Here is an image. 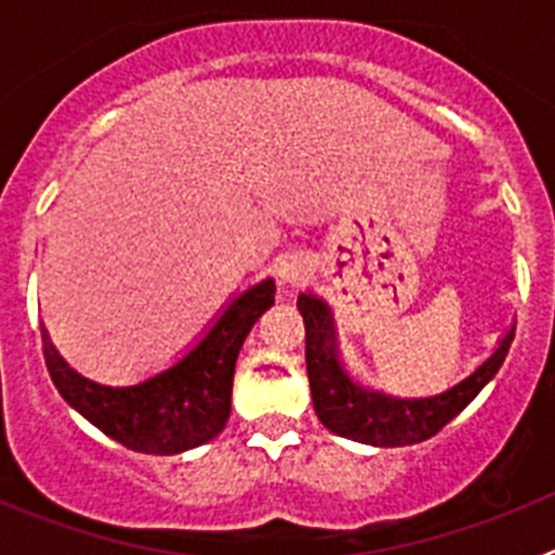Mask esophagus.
Masks as SVG:
<instances>
[{"label": "esophagus", "mask_w": 555, "mask_h": 555, "mask_svg": "<svg viewBox=\"0 0 555 555\" xmlns=\"http://www.w3.org/2000/svg\"><path fill=\"white\" fill-rule=\"evenodd\" d=\"M306 274H308V267L302 261H297V258H292V261H283V267H281L283 283H292V286H297V283H300Z\"/></svg>", "instance_id": "obj_1"}]
</instances>
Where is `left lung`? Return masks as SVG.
Wrapping results in <instances>:
<instances>
[{
    "instance_id": "1",
    "label": "left lung",
    "mask_w": 555,
    "mask_h": 555,
    "mask_svg": "<svg viewBox=\"0 0 555 555\" xmlns=\"http://www.w3.org/2000/svg\"><path fill=\"white\" fill-rule=\"evenodd\" d=\"M297 308L306 322L308 384H311L313 411L320 416V423L345 439L375 444V448L416 444L439 434L498 375L514 341L512 327L500 338L498 350L473 375L442 395L391 397L366 389L347 375L338 361L336 325H333V313L325 300H320L317 294H300Z\"/></svg>"
}]
</instances>
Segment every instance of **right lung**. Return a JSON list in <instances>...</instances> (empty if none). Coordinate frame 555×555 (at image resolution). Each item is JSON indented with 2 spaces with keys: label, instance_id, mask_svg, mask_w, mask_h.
<instances>
[{
  "label": "right lung",
  "instance_id": "1",
  "mask_svg": "<svg viewBox=\"0 0 555 555\" xmlns=\"http://www.w3.org/2000/svg\"><path fill=\"white\" fill-rule=\"evenodd\" d=\"M274 302V281L255 283L222 311L178 364L135 386H102L57 356L43 331V358L61 397L102 434L135 453L175 455L199 448L230 420L235 358L244 338Z\"/></svg>",
  "mask_w": 555,
  "mask_h": 555
}]
</instances>
